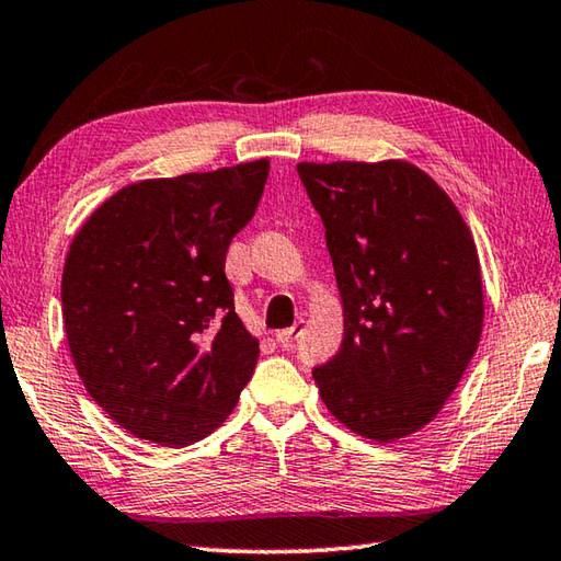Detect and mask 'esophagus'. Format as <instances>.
Returning a JSON list of instances; mask_svg holds the SVG:
<instances>
[{
	"instance_id": "34e87169",
	"label": "esophagus",
	"mask_w": 561,
	"mask_h": 561,
	"mask_svg": "<svg viewBox=\"0 0 561 561\" xmlns=\"http://www.w3.org/2000/svg\"><path fill=\"white\" fill-rule=\"evenodd\" d=\"M302 332H305V322L300 320V322H295L293 327H288V330H280V332L276 334V340H278L280 346H293L295 340H298V336H300Z\"/></svg>"
}]
</instances>
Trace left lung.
<instances>
[{"mask_svg": "<svg viewBox=\"0 0 561 561\" xmlns=\"http://www.w3.org/2000/svg\"><path fill=\"white\" fill-rule=\"evenodd\" d=\"M344 302V340L312 376L356 435L393 442L435 420L477 354V244L449 195L405 161L300 163Z\"/></svg>", "mask_w": 561, "mask_h": 561, "instance_id": "obj_1", "label": "left lung"}]
</instances>
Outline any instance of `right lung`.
Instances as JSON below:
<instances>
[{"label":"right lung","mask_w":561,"mask_h":561,"mask_svg":"<svg viewBox=\"0 0 561 561\" xmlns=\"http://www.w3.org/2000/svg\"><path fill=\"white\" fill-rule=\"evenodd\" d=\"M268 161L122 187L76 234L60 300L84 388L116 425L187 447L234 410L259 342L234 312L227 249Z\"/></svg>","instance_id":"right-lung-1"}]
</instances>
